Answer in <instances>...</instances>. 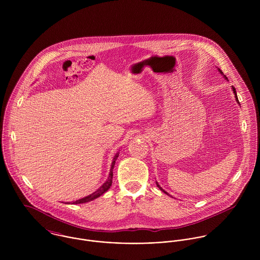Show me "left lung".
<instances>
[{
	"label": "left lung",
	"instance_id": "left-lung-1",
	"mask_svg": "<svg viewBox=\"0 0 260 260\" xmlns=\"http://www.w3.org/2000/svg\"><path fill=\"white\" fill-rule=\"evenodd\" d=\"M219 72H220V73H221V74H223L222 71H221V70H220V69H219ZM225 79H227V78H226V77H225ZM232 89H233V91H234V94H235V97H236V100H237V101H238V99H237V96H236V91H235V89H234V88H233V87H232ZM157 185H158V183H157ZM158 187H159V188H160V189H161V190H162V191H163V192H164V193H166V194H168V193H167V192H166V191H164V190H163V189H162V188H161V187H160V186L158 185Z\"/></svg>",
	"mask_w": 260,
	"mask_h": 260
}]
</instances>
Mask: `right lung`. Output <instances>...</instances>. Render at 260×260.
Returning a JSON list of instances; mask_svg holds the SVG:
<instances>
[{
    "instance_id": "obj_1",
    "label": "right lung",
    "mask_w": 260,
    "mask_h": 260,
    "mask_svg": "<svg viewBox=\"0 0 260 260\" xmlns=\"http://www.w3.org/2000/svg\"><path fill=\"white\" fill-rule=\"evenodd\" d=\"M118 155H119V154H116V155H115V157H114V159H113L111 169H110V173H109V177H108L107 181H106L103 185L101 186L97 191H95L94 193L90 194V195H89V196H87V197H84V198H82V199H79V200L75 201V204H79V203H86V202H88V201L94 200V199H96L97 197H99V196H101L102 194H104V193H105V192L110 188V186L112 185V179H113V168H114V165H115V162H116V159H117Z\"/></svg>"
}]
</instances>
